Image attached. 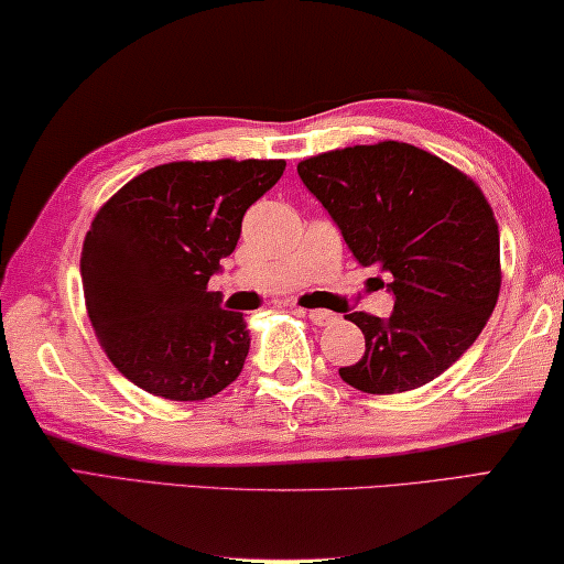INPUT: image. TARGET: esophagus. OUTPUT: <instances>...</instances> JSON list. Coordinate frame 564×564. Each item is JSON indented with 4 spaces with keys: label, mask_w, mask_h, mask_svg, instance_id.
<instances>
[{
    "label": "esophagus",
    "mask_w": 564,
    "mask_h": 564,
    "mask_svg": "<svg viewBox=\"0 0 564 564\" xmlns=\"http://www.w3.org/2000/svg\"><path fill=\"white\" fill-rule=\"evenodd\" d=\"M302 315H307L312 322H315V325H319V327H325V325H332V322H335L337 317L332 315L329 310H300Z\"/></svg>",
    "instance_id": "esophagus-1"
}]
</instances>
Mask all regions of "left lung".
<instances>
[{"instance_id": "8db88e82", "label": "left lung", "mask_w": 564, "mask_h": 564, "mask_svg": "<svg viewBox=\"0 0 564 564\" xmlns=\"http://www.w3.org/2000/svg\"><path fill=\"white\" fill-rule=\"evenodd\" d=\"M297 172L359 264L392 274V315L352 312L365 355L339 377L367 394L410 392L463 357L500 297V229L473 177L408 142L322 152Z\"/></svg>"}]
</instances>
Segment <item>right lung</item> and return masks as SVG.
<instances>
[{"instance_id": "obj_1", "label": "right lung", "mask_w": 564, "mask_h": 564, "mask_svg": "<svg viewBox=\"0 0 564 564\" xmlns=\"http://www.w3.org/2000/svg\"><path fill=\"white\" fill-rule=\"evenodd\" d=\"M284 160L170 162L99 207L82 247L87 315L129 382L174 402L232 384L245 367L242 312L221 310L209 276L235 252L242 217Z\"/></svg>"}]
</instances>
